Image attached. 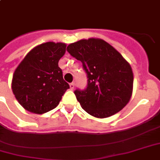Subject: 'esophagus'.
Returning a JSON list of instances; mask_svg holds the SVG:
<instances>
[{
	"label": "esophagus",
	"mask_w": 160,
	"mask_h": 160,
	"mask_svg": "<svg viewBox=\"0 0 160 160\" xmlns=\"http://www.w3.org/2000/svg\"><path fill=\"white\" fill-rule=\"evenodd\" d=\"M74 86H75V85H74V82H72V83L69 84V86H70V89H71V90L74 89Z\"/></svg>",
	"instance_id": "esophagus-1"
}]
</instances>
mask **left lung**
<instances>
[{"label":"left lung","instance_id":"1","mask_svg":"<svg viewBox=\"0 0 160 160\" xmlns=\"http://www.w3.org/2000/svg\"><path fill=\"white\" fill-rule=\"evenodd\" d=\"M67 51L81 62L86 74V88L74 92L86 112L97 118H107L128 103L133 73L130 64L111 45L91 38L68 45Z\"/></svg>","mask_w":160,"mask_h":160}]
</instances>
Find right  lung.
<instances>
[{
    "instance_id": "1",
    "label": "right lung",
    "mask_w": 160,
    "mask_h": 160,
    "mask_svg": "<svg viewBox=\"0 0 160 160\" xmlns=\"http://www.w3.org/2000/svg\"><path fill=\"white\" fill-rule=\"evenodd\" d=\"M65 50L63 43L41 44L32 49L16 68L12 89L26 110L41 114L58 105L69 88L58 67Z\"/></svg>"
}]
</instances>
